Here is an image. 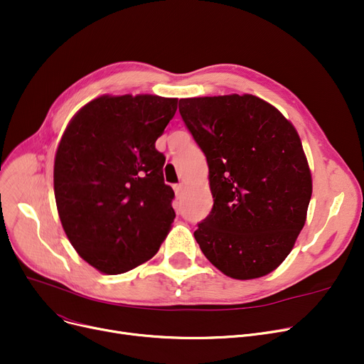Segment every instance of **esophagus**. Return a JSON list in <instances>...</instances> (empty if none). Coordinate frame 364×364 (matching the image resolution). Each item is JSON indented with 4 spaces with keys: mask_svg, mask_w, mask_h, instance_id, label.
Listing matches in <instances>:
<instances>
[{
    "mask_svg": "<svg viewBox=\"0 0 364 364\" xmlns=\"http://www.w3.org/2000/svg\"><path fill=\"white\" fill-rule=\"evenodd\" d=\"M183 188H184V186H183V184H176V186H174V192H176V196H177V198H180V196H181V193H183Z\"/></svg>",
    "mask_w": 364,
    "mask_h": 364,
    "instance_id": "obj_1",
    "label": "esophagus"
}]
</instances>
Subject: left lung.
I'll return each mask as SVG.
<instances>
[{
  "label": "left lung",
  "instance_id": "obj_1",
  "mask_svg": "<svg viewBox=\"0 0 364 364\" xmlns=\"http://www.w3.org/2000/svg\"><path fill=\"white\" fill-rule=\"evenodd\" d=\"M178 106L209 168L214 206L195 232L203 255L232 279L272 273L291 254L313 193L295 127L252 94Z\"/></svg>",
  "mask_w": 364,
  "mask_h": 364
}]
</instances>
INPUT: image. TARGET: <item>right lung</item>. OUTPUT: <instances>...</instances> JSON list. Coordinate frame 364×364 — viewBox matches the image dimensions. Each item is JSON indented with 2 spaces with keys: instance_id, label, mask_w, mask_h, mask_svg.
<instances>
[{
  "instance_id": "obj_1",
  "label": "right lung",
  "mask_w": 364,
  "mask_h": 364,
  "mask_svg": "<svg viewBox=\"0 0 364 364\" xmlns=\"http://www.w3.org/2000/svg\"><path fill=\"white\" fill-rule=\"evenodd\" d=\"M178 99L100 95L75 113L57 146L54 196L80 257L105 274L136 269L158 252L176 218L155 143Z\"/></svg>"
}]
</instances>
